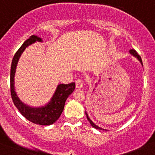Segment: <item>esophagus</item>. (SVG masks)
<instances>
[{
  "label": "esophagus",
  "instance_id": "obj_1",
  "mask_svg": "<svg viewBox=\"0 0 155 155\" xmlns=\"http://www.w3.org/2000/svg\"><path fill=\"white\" fill-rule=\"evenodd\" d=\"M76 84V88L78 89H81L83 87V85H84V81L82 80H77L75 81Z\"/></svg>",
  "mask_w": 155,
  "mask_h": 155
}]
</instances>
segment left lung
<instances>
[{"label": "left lung", "instance_id": "left-lung-1", "mask_svg": "<svg viewBox=\"0 0 155 155\" xmlns=\"http://www.w3.org/2000/svg\"><path fill=\"white\" fill-rule=\"evenodd\" d=\"M129 53H130V54H131V55H133L134 57H137V60H139V61L140 62V63H141V64H142V66H143V62H142V59H141V57H140V56L138 54H137V52L135 50H134V49H131V50H130L129 51ZM86 115H87V119H88V121L89 122V123L91 124V125L92 126V127H95V128H96V129H98V130H105V129H103V128H101V127H98V125H95V123H93V122H92V121L90 119H89V116H88V114H87V113H86Z\"/></svg>", "mask_w": 155, "mask_h": 155}]
</instances>
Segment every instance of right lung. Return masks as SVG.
Wrapping results in <instances>:
<instances>
[{"mask_svg": "<svg viewBox=\"0 0 155 155\" xmlns=\"http://www.w3.org/2000/svg\"><path fill=\"white\" fill-rule=\"evenodd\" d=\"M42 42L40 37L33 35L28 39H27L22 45L19 48L16 53L14 55L12 61L10 70V92L12 101L20 111L22 116H25L28 120L34 124L41 125H50L54 123L60 118V115L64 109L65 102L68 97L71 95L75 88V84L71 83L69 84H59L54 92L53 97L48 104L40 107H32L23 103L17 95L14 86V78H15V70L18 64V61L21 55L23 53L28 46L33 43Z\"/></svg>", "mask_w": 155, "mask_h": 155, "instance_id": "right-lung-1", "label": "right lung"}]
</instances>
